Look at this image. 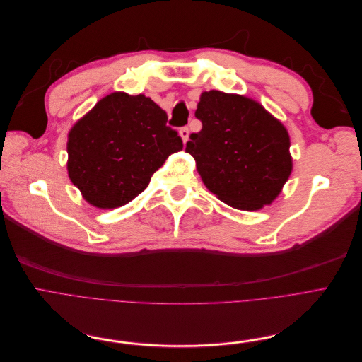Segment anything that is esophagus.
<instances>
[{"label":"esophagus","mask_w":362,"mask_h":362,"mask_svg":"<svg viewBox=\"0 0 362 362\" xmlns=\"http://www.w3.org/2000/svg\"><path fill=\"white\" fill-rule=\"evenodd\" d=\"M188 135H190V131H188L187 127L180 128V136L182 139V143H184V144L188 141Z\"/></svg>","instance_id":"1"}]
</instances>
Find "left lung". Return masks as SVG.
<instances>
[{
	"instance_id": "obj_1",
	"label": "left lung",
	"mask_w": 362,
	"mask_h": 362,
	"mask_svg": "<svg viewBox=\"0 0 362 362\" xmlns=\"http://www.w3.org/2000/svg\"><path fill=\"white\" fill-rule=\"evenodd\" d=\"M202 129L185 151L208 190L240 211H257L281 193L291 174L290 136L259 103L211 90L200 95Z\"/></svg>"
}]
</instances>
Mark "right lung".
I'll use <instances>...</instances> for the list:
<instances>
[{
	"label": "right lung",
	"instance_id": "right-lung-1",
	"mask_svg": "<svg viewBox=\"0 0 362 362\" xmlns=\"http://www.w3.org/2000/svg\"><path fill=\"white\" fill-rule=\"evenodd\" d=\"M151 98L112 93L67 135V174L82 197L100 209L135 199L182 140Z\"/></svg>",
	"mask_w": 362,
	"mask_h": 362
}]
</instances>
